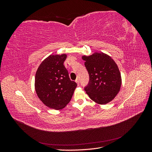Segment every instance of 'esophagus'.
<instances>
[{"instance_id":"obj_1","label":"esophagus","mask_w":152,"mask_h":152,"mask_svg":"<svg viewBox=\"0 0 152 152\" xmlns=\"http://www.w3.org/2000/svg\"><path fill=\"white\" fill-rule=\"evenodd\" d=\"M75 82H77V84H78V85H79V79H78V78H77V79L75 80Z\"/></svg>"}]
</instances>
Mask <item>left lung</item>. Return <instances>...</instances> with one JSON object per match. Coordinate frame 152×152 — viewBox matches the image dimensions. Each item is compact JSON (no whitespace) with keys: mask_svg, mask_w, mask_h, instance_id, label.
Masks as SVG:
<instances>
[{"mask_svg":"<svg viewBox=\"0 0 152 152\" xmlns=\"http://www.w3.org/2000/svg\"><path fill=\"white\" fill-rule=\"evenodd\" d=\"M89 80L84 90L89 98L100 104L114 99L121 87V75L117 64L108 55L96 53L83 56Z\"/></svg>","mask_w":152,"mask_h":152,"instance_id":"8db88e82","label":"left lung"}]
</instances>
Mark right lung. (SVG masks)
<instances>
[{"label": "right lung", "mask_w": 152, "mask_h": 152, "mask_svg": "<svg viewBox=\"0 0 152 152\" xmlns=\"http://www.w3.org/2000/svg\"><path fill=\"white\" fill-rule=\"evenodd\" d=\"M66 55H50L40 64L36 72L35 87L37 94L47 107L62 109L70 102L77 86L70 80L63 65Z\"/></svg>", "instance_id": "1"}]
</instances>
